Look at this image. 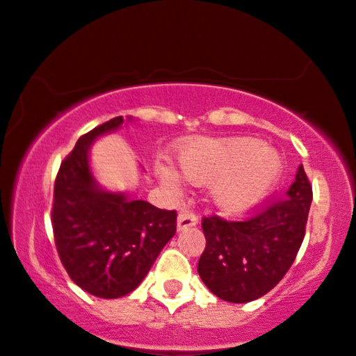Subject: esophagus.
I'll return each mask as SVG.
<instances>
[{"label":"esophagus","instance_id":"obj_1","mask_svg":"<svg viewBox=\"0 0 356 356\" xmlns=\"http://www.w3.org/2000/svg\"><path fill=\"white\" fill-rule=\"evenodd\" d=\"M197 224V218L196 214H193L191 211H181L178 216V230H186L189 227H193V225Z\"/></svg>","mask_w":356,"mask_h":356}]
</instances>
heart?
<instances>
[{
  "label": "heart",
  "instance_id": "b5f03b06",
  "mask_svg": "<svg viewBox=\"0 0 356 356\" xmlns=\"http://www.w3.org/2000/svg\"><path fill=\"white\" fill-rule=\"evenodd\" d=\"M183 177L195 184L211 183V200L227 214H237L270 195L283 172V160L257 138H197L179 150ZM160 178L178 186L181 177L170 167L160 168Z\"/></svg>",
  "mask_w": 356,
  "mask_h": 356
}]
</instances>
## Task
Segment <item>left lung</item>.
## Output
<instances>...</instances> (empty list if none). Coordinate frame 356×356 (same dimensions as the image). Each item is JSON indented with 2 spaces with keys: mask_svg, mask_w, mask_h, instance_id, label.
Segmentation results:
<instances>
[{
  "mask_svg": "<svg viewBox=\"0 0 356 356\" xmlns=\"http://www.w3.org/2000/svg\"><path fill=\"white\" fill-rule=\"evenodd\" d=\"M312 186L302 165L283 197L240 220L202 218L206 248L197 273L227 302L265 296L291 268L306 234Z\"/></svg>",
  "mask_w": 356,
  "mask_h": 356,
  "instance_id": "8db88e82",
  "label": "left lung"
}]
</instances>
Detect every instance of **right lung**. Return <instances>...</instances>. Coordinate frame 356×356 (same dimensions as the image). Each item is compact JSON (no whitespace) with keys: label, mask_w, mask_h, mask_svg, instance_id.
I'll return each instance as SVG.
<instances>
[{"label":"right lung","mask_w":356,"mask_h":356,"mask_svg":"<svg viewBox=\"0 0 356 356\" xmlns=\"http://www.w3.org/2000/svg\"><path fill=\"white\" fill-rule=\"evenodd\" d=\"M122 122V116L114 118L78 138L54 186L52 227L60 261L73 283L103 299L132 293L177 232V211L96 183L90 147Z\"/></svg>","instance_id":"obj_1"}]
</instances>
